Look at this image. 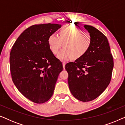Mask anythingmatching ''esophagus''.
<instances>
[{"label":"esophagus","mask_w":125,"mask_h":125,"mask_svg":"<svg viewBox=\"0 0 125 125\" xmlns=\"http://www.w3.org/2000/svg\"><path fill=\"white\" fill-rule=\"evenodd\" d=\"M66 64V62H65V61H62V65H63V68H64V69L65 68V65Z\"/></svg>","instance_id":"1"}]
</instances>
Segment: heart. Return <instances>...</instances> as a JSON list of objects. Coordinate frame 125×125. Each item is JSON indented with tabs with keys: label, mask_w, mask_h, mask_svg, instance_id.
<instances>
[{
	"label": "heart",
	"mask_w": 125,
	"mask_h": 125,
	"mask_svg": "<svg viewBox=\"0 0 125 125\" xmlns=\"http://www.w3.org/2000/svg\"><path fill=\"white\" fill-rule=\"evenodd\" d=\"M50 48L57 54L64 45V48L58 54L61 60L81 59L92 47L93 39L89 32L70 26L64 27L59 31V36L52 34L48 39Z\"/></svg>",
	"instance_id": "b5f03b06"
}]
</instances>
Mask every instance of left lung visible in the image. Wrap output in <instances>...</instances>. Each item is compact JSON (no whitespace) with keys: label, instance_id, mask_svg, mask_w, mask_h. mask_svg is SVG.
<instances>
[{"label":"left lung","instance_id":"left-lung-1","mask_svg":"<svg viewBox=\"0 0 125 125\" xmlns=\"http://www.w3.org/2000/svg\"><path fill=\"white\" fill-rule=\"evenodd\" d=\"M84 27L92 36V47L83 57L67 63L65 69L71 93L77 100L88 102L106 89L112 78L114 62L107 37L94 27Z\"/></svg>","mask_w":125,"mask_h":125}]
</instances>
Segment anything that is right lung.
Here are the masks:
<instances>
[{
    "label": "right lung",
    "instance_id": "obj_1",
    "mask_svg": "<svg viewBox=\"0 0 125 125\" xmlns=\"http://www.w3.org/2000/svg\"><path fill=\"white\" fill-rule=\"evenodd\" d=\"M61 25L42 24L24 31L12 47L10 71L19 91L36 104L47 102L52 96L62 62L50 49L48 39Z\"/></svg>",
    "mask_w": 125,
    "mask_h": 125
}]
</instances>
